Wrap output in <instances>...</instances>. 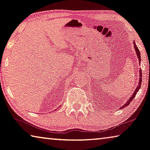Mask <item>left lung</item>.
Instances as JSON below:
<instances>
[{
	"label": "left lung",
	"instance_id": "1",
	"mask_svg": "<svg viewBox=\"0 0 150 150\" xmlns=\"http://www.w3.org/2000/svg\"><path fill=\"white\" fill-rule=\"evenodd\" d=\"M134 48H135V53L137 54V57H138V59H139V64H140V63H141V56H140V52H139V49H138V47H137L136 46V45H135V42H134ZM142 70L140 69V70H139V81L138 85H137V88H136V89H135V90L134 91V93H133L132 97H131L129 99H128L127 103H125V104H124V105H123L122 107H121L120 109H122V108H125V107L127 106V105H129V104L131 103V102H132V100H134L135 96H136L137 93L138 92V91H139V89H140V87H141V85H142Z\"/></svg>",
	"mask_w": 150,
	"mask_h": 150
}]
</instances>
